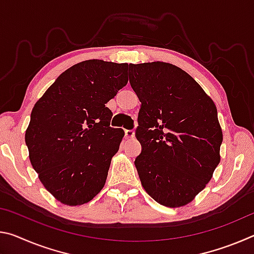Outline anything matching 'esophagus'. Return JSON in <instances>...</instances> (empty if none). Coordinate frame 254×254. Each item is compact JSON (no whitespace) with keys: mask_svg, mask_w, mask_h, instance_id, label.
Listing matches in <instances>:
<instances>
[{"mask_svg":"<svg viewBox=\"0 0 254 254\" xmlns=\"http://www.w3.org/2000/svg\"><path fill=\"white\" fill-rule=\"evenodd\" d=\"M135 133L133 130H126V137L127 139H134Z\"/></svg>","mask_w":254,"mask_h":254,"instance_id":"1","label":"esophagus"}]
</instances>
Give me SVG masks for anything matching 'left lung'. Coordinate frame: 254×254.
Segmentation results:
<instances>
[{
	"mask_svg": "<svg viewBox=\"0 0 254 254\" xmlns=\"http://www.w3.org/2000/svg\"><path fill=\"white\" fill-rule=\"evenodd\" d=\"M128 79L141 102L134 165L142 187L167 207L190 203L221 161L217 109L200 85L173 64H130Z\"/></svg>",
	"mask_w": 254,
	"mask_h": 254,
	"instance_id": "left-lung-1",
	"label": "left lung"
}]
</instances>
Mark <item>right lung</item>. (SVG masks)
<instances>
[{"label":"right lung","instance_id":"right-lung-1","mask_svg":"<svg viewBox=\"0 0 254 254\" xmlns=\"http://www.w3.org/2000/svg\"><path fill=\"white\" fill-rule=\"evenodd\" d=\"M127 64L85 60L68 68L34 104L25 131L33 169L62 204L78 206L104 187L124 136L105 104L127 84Z\"/></svg>","mask_w":254,"mask_h":254}]
</instances>
